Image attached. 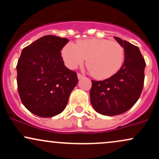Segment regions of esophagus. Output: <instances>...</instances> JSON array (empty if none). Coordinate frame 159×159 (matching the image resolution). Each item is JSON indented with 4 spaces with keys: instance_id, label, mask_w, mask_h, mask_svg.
<instances>
[{
    "instance_id": "1",
    "label": "esophagus",
    "mask_w": 159,
    "mask_h": 159,
    "mask_svg": "<svg viewBox=\"0 0 159 159\" xmlns=\"http://www.w3.org/2000/svg\"><path fill=\"white\" fill-rule=\"evenodd\" d=\"M84 76L83 75H81V73H78V79H81V78H83Z\"/></svg>"
}]
</instances>
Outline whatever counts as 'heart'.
Listing matches in <instances>:
<instances>
[{
  "label": "heart",
  "instance_id": "obj_1",
  "mask_svg": "<svg viewBox=\"0 0 159 159\" xmlns=\"http://www.w3.org/2000/svg\"><path fill=\"white\" fill-rule=\"evenodd\" d=\"M61 55L69 69L83 64L87 58V66L93 75L103 79L120 70L123 64L125 52L117 42L93 38L78 40L76 44L67 43L62 49Z\"/></svg>",
  "mask_w": 159,
  "mask_h": 159
}]
</instances>
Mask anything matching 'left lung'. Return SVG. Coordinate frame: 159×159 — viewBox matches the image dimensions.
<instances>
[{
  "label": "left lung",
  "instance_id": "1",
  "mask_svg": "<svg viewBox=\"0 0 159 159\" xmlns=\"http://www.w3.org/2000/svg\"><path fill=\"white\" fill-rule=\"evenodd\" d=\"M124 48L125 60L120 69L104 81L92 80L90 96L98 114L115 116L125 112L140 98L144 82L146 63L138 47L114 36Z\"/></svg>",
  "mask_w": 159,
  "mask_h": 159
}]
</instances>
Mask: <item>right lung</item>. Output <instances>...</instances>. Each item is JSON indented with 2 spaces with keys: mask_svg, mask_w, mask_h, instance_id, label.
Wrapping results in <instances>:
<instances>
[{
  "mask_svg": "<svg viewBox=\"0 0 159 159\" xmlns=\"http://www.w3.org/2000/svg\"><path fill=\"white\" fill-rule=\"evenodd\" d=\"M66 38L48 35L21 52L17 66V85L21 102L41 117L61 114L78 84L77 74L66 67L61 50Z\"/></svg>",
  "mask_w": 159,
  "mask_h": 159,
  "instance_id": "1",
  "label": "right lung"
}]
</instances>
